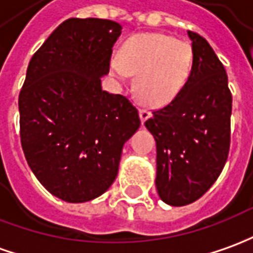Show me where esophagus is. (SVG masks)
Returning a JSON list of instances; mask_svg holds the SVG:
<instances>
[{
	"mask_svg": "<svg viewBox=\"0 0 253 253\" xmlns=\"http://www.w3.org/2000/svg\"><path fill=\"white\" fill-rule=\"evenodd\" d=\"M149 118H151V112H149L148 109H145V108H141V109H140V119H141V122L144 123V122H145V120H147V119H149Z\"/></svg>",
	"mask_w": 253,
	"mask_h": 253,
	"instance_id": "obj_1",
	"label": "esophagus"
}]
</instances>
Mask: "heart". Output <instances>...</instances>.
Segmentation results:
<instances>
[{
  "label": "heart",
  "instance_id": "obj_1",
  "mask_svg": "<svg viewBox=\"0 0 253 253\" xmlns=\"http://www.w3.org/2000/svg\"><path fill=\"white\" fill-rule=\"evenodd\" d=\"M194 52L190 42L159 33L134 34L122 47L120 56L109 62L111 73L120 82L135 76L141 99L162 106L171 102L191 75Z\"/></svg>",
  "mask_w": 253,
  "mask_h": 253
}]
</instances>
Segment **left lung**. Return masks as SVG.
<instances>
[{
  "label": "left lung",
  "mask_w": 253,
  "mask_h": 253,
  "mask_svg": "<svg viewBox=\"0 0 253 253\" xmlns=\"http://www.w3.org/2000/svg\"><path fill=\"white\" fill-rule=\"evenodd\" d=\"M191 75L170 104L145 122L156 141V190L171 206L192 204L220 176L230 149L233 97L223 63L190 32Z\"/></svg>",
  "instance_id": "left-lung-1"
}]
</instances>
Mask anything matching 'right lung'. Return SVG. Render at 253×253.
Listing matches in <instances>:
<instances>
[{"instance_id":"right-lung-1","label":"right lung","mask_w":253,"mask_h":253,"mask_svg":"<svg viewBox=\"0 0 253 253\" xmlns=\"http://www.w3.org/2000/svg\"><path fill=\"white\" fill-rule=\"evenodd\" d=\"M122 26L65 20L29 62L19 94L26 161L48 191L66 202L102 195L115 181L123 145L141 125L126 97L102 90Z\"/></svg>"}]
</instances>
